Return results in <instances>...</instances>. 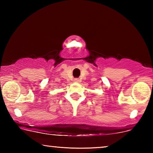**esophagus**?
<instances>
[{
    "label": "esophagus",
    "instance_id": "1",
    "mask_svg": "<svg viewBox=\"0 0 153 153\" xmlns=\"http://www.w3.org/2000/svg\"><path fill=\"white\" fill-rule=\"evenodd\" d=\"M74 81L76 82H79V80L78 78H75V79H74Z\"/></svg>",
    "mask_w": 153,
    "mask_h": 153
}]
</instances>
